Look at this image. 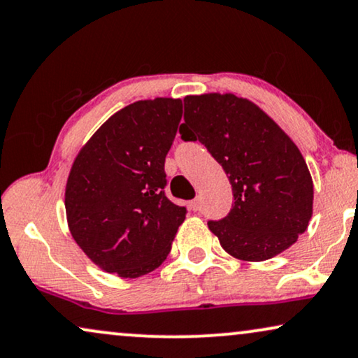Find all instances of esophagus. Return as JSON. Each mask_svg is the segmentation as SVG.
I'll return each mask as SVG.
<instances>
[{
	"label": "esophagus",
	"instance_id": "obj_1",
	"mask_svg": "<svg viewBox=\"0 0 358 358\" xmlns=\"http://www.w3.org/2000/svg\"><path fill=\"white\" fill-rule=\"evenodd\" d=\"M189 208L193 209V211H199L201 209V199L199 198H194L192 203H189Z\"/></svg>",
	"mask_w": 358,
	"mask_h": 358
}]
</instances>
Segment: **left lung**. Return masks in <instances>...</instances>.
<instances>
[{"label":"left lung","mask_w":358,"mask_h":358,"mask_svg":"<svg viewBox=\"0 0 358 358\" xmlns=\"http://www.w3.org/2000/svg\"><path fill=\"white\" fill-rule=\"evenodd\" d=\"M183 141H199L232 185L231 213L208 227L239 260L282 254L308 229L313 178L296 144L249 99L232 93L187 96Z\"/></svg>","instance_id":"left-lung-1"}]
</instances>
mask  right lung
<instances>
[{
	"instance_id": "right-lung-1",
	"label": "right lung",
	"mask_w": 358,
	"mask_h": 358,
	"mask_svg": "<svg viewBox=\"0 0 358 358\" xmlns=\"http://www.w3.org/2000/svg\"><path fill=\"white\" fill-rule=\"evenodd\" d=\"M182 99H142L113 114L71 165L65 187L70 234L108 273L137 278L170 254L187 208L165 194V157Z\"/></svg>"
}]
</instances>
